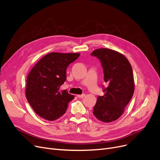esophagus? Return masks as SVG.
Instances as JSON below:
<instances>
[{"label": "esophagus", "mask_w": 160, "mask_h": 160, "mask_svg": "<svg viewBox=\"0 0 160 160\" xmlns=\"http://www.w3.org/2000/svg\"><path fill=\"white\" fill-rule=\"evenodd\" d=\"M85 94H82V95H78L77 97H78V98H83V97H85Z\"/></svg>", "instance_id": "obj_1"}]
</instances>
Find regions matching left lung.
<instances>
[{
	"instance_id": "8db88e82",
	"label": "left lung",
	"mask_w": 160,
	"mask_h": 160,
	"mask_svg": "<svg viewBox=\"0 0 160 160\" xmlns=\"http://www.w3.org/2000/svg\"><path fill=\"white\" fill-rule=\"evenodd\" d=\"M91 55L100 60L103 68V96L97 97L93 114L103 122L115 121L122 116L134 93V78L132 67L122 53L107 48L94 50Z\"/></svg>"
}]
</instances>
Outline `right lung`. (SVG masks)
Here are the masks:
<instances>
[{
  "label": "right lung",
  "mask_w": 160,
  "mask_h": 160,
  "mask_svg": "<svg viewBox=\"0 0 160 160\" xmlns=\"http://www.w3.org/2000/svg\"><path fill=\"white\" fill-rule=\"evenodd\" d=\"M79 56L80 53H50L34 65L27 76L26 98L34 112L44 119L59 118L74 99L67 89H59L66 81L68 66Z\"/></svg>",
  "instance_id": "add662e5"
}]
</instances>
